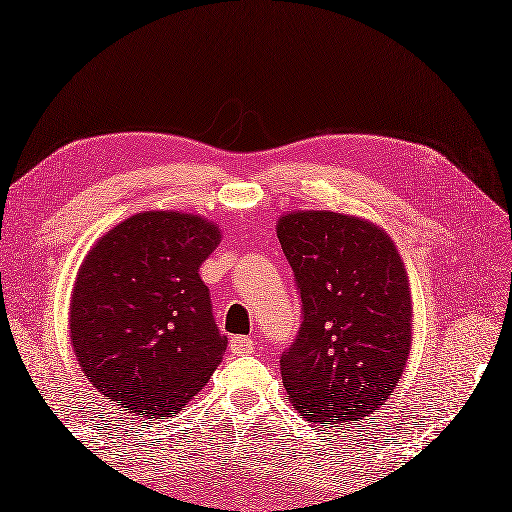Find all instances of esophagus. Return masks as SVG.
I'll return each mask as SVG.
<instances>
[{"mask_svg": "<svg viewBox=\"0 0 512 512\" xmlns=\"http://www.w3.org/2000/svg\"><path fill=\"white\" fill-rule=\"evenodd\" d=\"M230 351L234 355H247L254 351V340L252 338H245V336H234L230 340Z\"/></svg>", "mask_w": 512, "mask_h": 512, "instance_id": "obj_1", "label": "esophagus"}]
</instances>
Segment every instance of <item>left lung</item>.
Returning a JSON list of instances; mask_svg holds the SVG:
<instances>
[{
	"mask_svg": "<svg viewBox=\"0 0 512 512\" xmlns=\"http://www.w3.org/2000/svg\"><path fill=\"white\" fill-rule=\"evenodd\" d=\"M275 232L303 312L280 359L290 403L319 428L364 420L396 390L411 351V288L398 247L370 219L336 211H288Z\"/></svg>",
	"mask_w": 512,
	"mask_h": 512,
	"instance_id": "obj_1",
	"label": "left lung"
}]
</instances>
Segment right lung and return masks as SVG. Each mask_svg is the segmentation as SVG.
<instances>
[{"label":"right lung","instance_id":"1","mask_svg":"<svg viewBox=\"0 0 512 512\" xmlns=\"http://www.w3.org/2000/svg\"><path fill=\"white\" fill-rule=\"evenodd\" d=\"M222 241L202 215L142 211L96 241L77 271L68 331L90 383L131 416L165 420L226 353L200 265Z\"/></svg>","mask_w":512,"mask_h":512}]
</instances>
